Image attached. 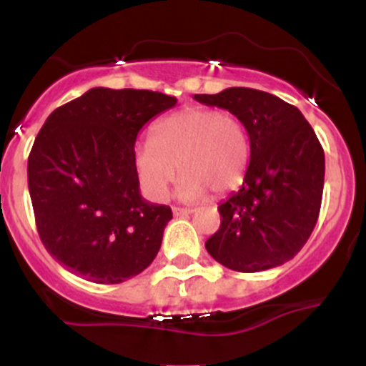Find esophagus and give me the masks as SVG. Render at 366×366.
<instances>
[{"label":"esophagus","instance_id":"1","mask_svg":"<svg viewBox=\"0 0 366 366\" xmlns=\"http://www.w3.org/2000/svg\"><path fill=\"white\" fill-rule=\"evenodd\" d=\"M172 212H174L175 217H186V215H191L194 209L192 208H179V207H174L172 208Z\"/></svg>","mask_w":366,"mask_h":366}]
</instances>
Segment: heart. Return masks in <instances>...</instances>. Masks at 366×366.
<instances>
[{"label": "heart", "mask_w": 366, "mask_h": 366, "mask_svg": "<svg viewBox=\"0 0 366 366\" xmlns=\"http://www.w3.org/2000/svg\"><path fill=\"white\" fill-rule=\"evenodd\" d=\"M249 165V137L234 113L187 107L163 117L151 129V141L134 148V167L142 191L163 201L182 174L179 196L201 199L241 186Z\"/></svg>", "instance_id": "b5f03b06"}]
</instances>
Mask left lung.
Returning a JSON list of instances; mask_svg holds the SVG:
<instances>
[{"instance_id": "1", "label": "left lung", "mask_w": 366, "mask_h": 366, "mask_svg": "<svg viewBox=\"0 0 366 366\" xmlns=\"http://www.w3.org/2000/svg\"><path fill=\"white\" fill-rule=\"evenodd\" d=\"M194 99L234 113L251 148L244 182L218 207L220 229L204 247L218 263L244 274L289 262L320 213L325 154L317 134L296 107L270 92L229 87Z\"/></svg>"}]
</instances>
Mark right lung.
I'll return each instance as SVG.
<instances>
[{
  "instance_id": "obj_1",
  "label": "right lung",
  "mask_w": 366,
  "mask_h": 366,
  "mask_svg": "<svg viewBox=\"0 0 366 366\" xmlns=\"http://www.w3.org/2000/svg\"><path fill=\"white\" fill-rule=\"evenodd\" d=\"M175 103L163 92L92 87L46 119L29 154V192L41 241L69 272L120 284L158 254L172 209L141 196L134 144Z\"/></svg>"
}]
</instances>
